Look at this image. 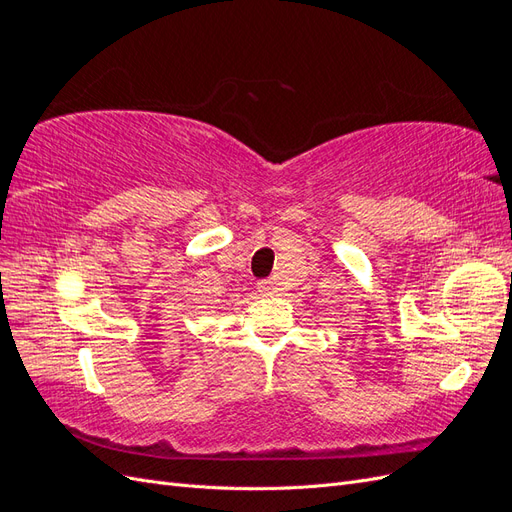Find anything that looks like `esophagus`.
Masks as SVG:
<instances>
[{"instance_id": "obj_1", "label": "esophagus", "mask_w": 512, "mask_h": 512, "mask_svg": "<svg viewBox=\"0 0 512 512\" xmlns=\"http://www.w3.org/2000/svg\"><path fill=\"white\" fill-rule=\"evenodd\" d=\"M260 292H265V294H273V292H275V282H273V280H265V282H260Z\"/></svg>"}]
</instances>
